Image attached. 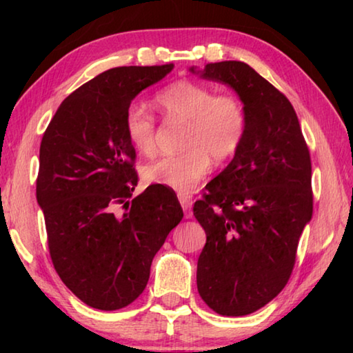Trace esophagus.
<instances>
[{
  "instance_id": "obj_1",
  "label": "esophagus",
  "mask_w": 353,
  "mask_h": 353,
  "mask_svg": "<svg viewBox=\"0 0 353 353\" xmlns=\"http://www.w3.org/2000/svg\"><path fill=\"white\" fill-rule=\"evenodd\" d=\"M177 198L181 201V205L185 210V218H191V205H193V198L188 193H183V191H179Z\"/></svg>"
}]
</instances>
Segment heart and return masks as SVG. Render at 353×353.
Masks as SVG:
<instances>
[{
	"instance_id": "obj_1",
	"label": "heart",
	"mask_w": 353,
	"mask_h": 353,
	"mask_svg": "<svg viewBox=\"0 0 353 353\" xmlns=\"http://www.w3.org/2000/svg\"><path fill=\"white\" fill-rule=\"evenodd\" d=\"M154 103L166 121L183 123L185 149L177 155L155 159L143 168L148 183L190 191L216 163L234 157L246 135L248 115L235 94H216L213 88L193 81H177L155 94ZM126 139L137 152H154L157 123L151 112L132 104L124 115Z\"/></svg>"
}]
</instances>
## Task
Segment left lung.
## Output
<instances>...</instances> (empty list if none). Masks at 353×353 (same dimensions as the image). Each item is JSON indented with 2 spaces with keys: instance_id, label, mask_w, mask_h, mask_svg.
Masks as SVG:
<instances>
[{
  "instance_id": "obj_1",
  "label": "left lung",
  "mask_w": 353,
  "mask_h": 353,
  "mask_svg": "<svg viewBox=\"0 0 353 353\" xmlns=\"http://www.w3.org/2000/svg\"><path fill=\"white\" fill-rule=\"evenodd\" d=\"M198 73L234 88L248 115L235 157L193 207L207 235L198 291L218 314L246 316L291 277L313 214L312 160L288 98L248 63H207Z\"/></svg>"
}]
</instances>
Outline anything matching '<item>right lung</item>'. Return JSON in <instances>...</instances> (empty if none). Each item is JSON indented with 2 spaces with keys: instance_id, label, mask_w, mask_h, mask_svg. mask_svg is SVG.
Returning a JSON list of instances; mask_svg holds the SVG:
<instances>
[{
  "instance_id": "add662e5",
  "label": "right lung",
  "mask_w": 353,
  "mask_h": 353,
  "mask_svg": "<svg viewBox=\"0 0 353 353\" xmlns=\"http://www.w3.org/2000/svg\"><path fill=\"white\" fill-rule=\"evenodd\" d=\"M172 67L104 71L63 99L41 139L37 202L50 255L88 307L112 312L132 303L146 288L154 255L183 218L163 185L132 198L137 154L124 132L130 101Z\"/></svg>"
}]
</instances>
